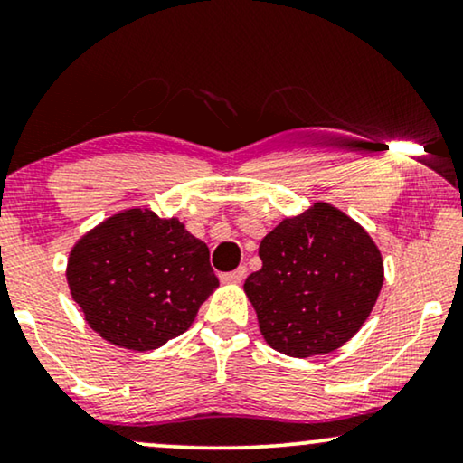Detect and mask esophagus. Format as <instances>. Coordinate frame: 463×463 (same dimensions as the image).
<instances>
[{"label":"esophagus","instance_id":"obj_1","mask_svg":"<svg viewBox=\"0 0 463 463\" xmlns=\"http://www.w3.org/2000/svg\"><path fill=\"white\" fill-rule=\"evenodd\" d=\"M246 278V268L244 265H240L238 269L230 271V274H221V282H227V284H240Z\"/></svg>","mask_w":463,"mask_h":463}]
</instances>
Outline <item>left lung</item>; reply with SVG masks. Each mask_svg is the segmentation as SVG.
Listing matches in <instances>:
<instances>
[{
  "instance_id": "8db88e82",
  "label": "left lung",
  "mask_w": 463,
  "mask_h": 463,
  "mask_svg": "<svg viewBox=\"0 0 463 463\" xmlns=\"http://www.w3.org/2000/svg\"><path fill=\"white\" fill-rule=\"evenodd\" d=\"M263 268L244 293L263 339L293 358L337 350L360 331L383 284L377 244L345 213L314 202L259 246Z\"/></svg>"
}]
</instances>
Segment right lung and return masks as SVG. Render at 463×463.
<instances>
[{"label": "right lung", "mask_w": 463, "mask_h": 463, "mask_svg": "<svg viewBox=\"0 0 463 463\" xmlns=\"http://www.w3.org/2000/svg\"><path fill=\"white\" fill-rule=\"evenodd\" d=\"M208 257V246L179 219L130 208L75 242L67 282L94 333L149 352L185 333L219 287Z\"/></svg>", "instance_id": "1"}]
</instances>
